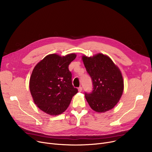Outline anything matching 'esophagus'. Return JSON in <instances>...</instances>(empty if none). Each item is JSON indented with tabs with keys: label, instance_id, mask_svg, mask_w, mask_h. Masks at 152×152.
<instances>
[{
	"label": "esophagus",
	"instance_id": "34e87169",
	"mask_svg": "<svg viewBox=\"0 0 152 152\" xmlns=\"http://www.w3.org/2000/svg\"><path fill=\"white\" fill-rule=\"evenodd\" d=\"M78 91H79V92H82V91H83V87H81V86H80V87H79V88H78Z\"/></svg>",
	"mask_w": 152,
	"mask_h": 152
}]
</instances>
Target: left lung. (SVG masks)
Wrapping results in <instances>:
<instances>
[{"label": "left lung", "mask_w": 152, "mask_h": 152, "mask_svg": "<svg viewBox=\"0 0 152 152\" xmlns=\"http://www.w3.org/2000/svg\"><path fill=\"white\" fill-rule=\"evenodd\" d=\"M82 58L93 85L91 93L85 92L89 105L99 113L112 109L123 92L124 81L120 70L110 57L102 53L92 57L83 56Z\"/></svg>", "instance_id": "1"}]
</instances>
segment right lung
Listing matches in <instances>:
<instances>
[{"mask_svg": "<svg viewBox=\"0 0 152 152\" xmlns=\"http://www.w3.org/2000/svg\"><path fill=\"white\" fill-rule=\"evenodd\" d=\"M75 53L60 57L50 54L34 67L29 80V89L35 104L44 112L58 115L68 107L72 98L78 92L72 84L70 63Z\"/></svg>", "mask_w": 152, "mask_h": 152, "instance_id": "obj_1", "label": "right lung"}]
</instances>
